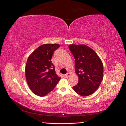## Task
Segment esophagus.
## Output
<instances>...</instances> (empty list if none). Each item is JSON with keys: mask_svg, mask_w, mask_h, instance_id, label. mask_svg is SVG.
I'll return each instance as SVG.
<instances>
[{"mask_svg": "<svg viewBox=\"0 0 126 126\" xmlns=\"http://www.w3.org/2000/svg\"><path fill=\"white\" fill-rule=\"evenodd\" d=\"M70 75H71V74L70 73V72H68V73H67V74H66L65 76H66V78H68V77H70Z\"/></svg>", "mask_w": 126, "mask_h": 126, "instance_id": "1", "label": "esophagus"}]
</instances>
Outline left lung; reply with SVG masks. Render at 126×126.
<instances>
[{
	"instance_id": "1",
	"label": "left lung",
	"mask_w": 126,
	"mask_h": 126,
	"mask_svg": "<svg viewBox=\"0 0 126 126\" xmlns=\"http://www.w3.org/2000/svg\"><path fill=\"white\" fill-rule=\"evenodd\" d=\"M75 59V72L78 84L72 87L80 96L93 94L99 87L104 76V66L100 58L93 49L85 45H69Z\"/></svg>"
}]
</instances>
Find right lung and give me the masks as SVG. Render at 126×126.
Segmentation results:
<instances>
[{"mask_svg": "<svg viewBox=\"0 0 126 126\" xmlns=\"http://www.w3.org/2000/svg\"><path fill=\"white\" fill-rule=\"evenodd\" d=\"M59 47L57 44L42 45L28 57L25 67L26 80L32 92L37 96L47 95L61 79L51 62L54 52Z\"/></svg>", "mask_w": 126, "mask_h": 126, "instance_id": "obj_1", "label": "right lung"}]
</instances>
